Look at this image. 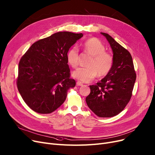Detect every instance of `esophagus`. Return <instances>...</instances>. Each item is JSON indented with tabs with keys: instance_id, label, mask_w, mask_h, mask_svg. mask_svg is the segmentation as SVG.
Here are the masks:
<instances>
[{
	"instance_id": "esophagus-1",
	"label": "esophagus",
	"mask_w": 155,
	"mask_h": 155,
	"mask_svg": "<svg viewBox=\"0 0 155 155\" xmlns=\"http://www.w3.org/2000/svg\"><path fill=\"white\" fill-rule=\"evenodd\" d=\"M77 85H78V86H82L83 84L82 82L78 81V82H77Z\"/></svg>"
}]
</instances>
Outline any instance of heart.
Returning a JSON list of instances; mask_svg holds the SVG:
<instances>
[{"label":"heart","instance_id":"obj_1","mask_svg":"<svg viewBox=\"0 0 155 155\" xmlns=\"http://www.w3.org/2000/svg\"><path fill=\"white\" fill-rule=\"evenodd\" d=\"M85 52L92 56L87 68H78L72 73V76L82 82H89L98 74L103 77L108 74L113 65V58L105 52V47L96 38H91L83 44ZM67 61L72 68H76L78 64V49L73 46L67 52Z\"/></svg>","mask_w":155,"mask_h":155}]
</instances>
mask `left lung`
Returning <instances> with one entry per match:
<instances>
[{
  "label": "left lung",
  "instance_id": "obj_1",
  "mask_svg": "<svg viewBox=\"0 0 155 155\" xmlns=\"http://www.w3.org/2000/svg\"><path fill=\"white\" fill-rule=\"evenodd\" d=\"M113 51L111 71L96 85H90L87 106L99 117L108 118L122 111L132 96L136 74L130 52L107 33L101 32Z\"/></svg>",
  "mask_w": 155,
  "mask_h": 155
}]
</instances>
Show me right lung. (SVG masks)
I'll return each mask as SVG.
<instances>
[{
    "label": "right lung",
    "instance_id": "1",
    "mask_svg": "<svg viewBox=\"0 0 155 155\" xmlns=\"http://www.w3.org/2000/svg\"><path fill=\"white\" fill-rule=\"evenodd\" d=\"M82 33L60 31L33 44L20 59L17 87L25 103L34 111H54L75 86L70 78L66 54Z\"/></svg>",
    "mask_w": 155,
    "mask_h": 155
}]
</instances>
